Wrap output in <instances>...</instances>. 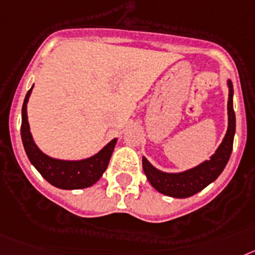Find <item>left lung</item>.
<instances>
[{
	"label": "left lung",
	"mask_w": 255,
	"mask_h": 255,
	"mask_svg": "<svg viewBox=\"0 0 255 255\" xmlns=\"http://www.w3.org/2000/svg\"><path fill=\"white\" fill-rule=\"evenodd\" d=\"M229 85V103H227V113H229V128L225 134V138L218 146L209 160L203 161L198 167H194L180 173H167L156 169L149 163V160L143 156L142 168L149 182L155 190L161 194L172 196V198H189L198 194L205 189L209 183L218 178L222 170L225 169L230 156H231L232 145H234L235 129H236V118L234 112V87L232 82L227 81Z\"/></svg>",
	"instance_id": "8db88e82"
}]
</instances>
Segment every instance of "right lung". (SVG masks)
I'll return each mask as SVG.
<instances>
[{
	"instance_id": "1",
	"label": "right lung",
	"mask_w": 255,
	"mask_h": 255,
	"mask_svg": "<svg viewBox=\"0 0 255 255\" xmlns=\"http://www.w3.org/2000/svg\"><path fill=\"white\" fill-rule=\"evenodd\" d=\"M32 88L28 91L24 99L20 129L21 141H23L24 149L30 163L47 182L59 189H86L96 183L108 168L113 150L117 143V138L110 141L94 156L82 159V160H60V159H54L43 154L33 141L32 133L29 130V123H28V115H26V104L32 94Z\"/></svg>"
}]
</instances>
